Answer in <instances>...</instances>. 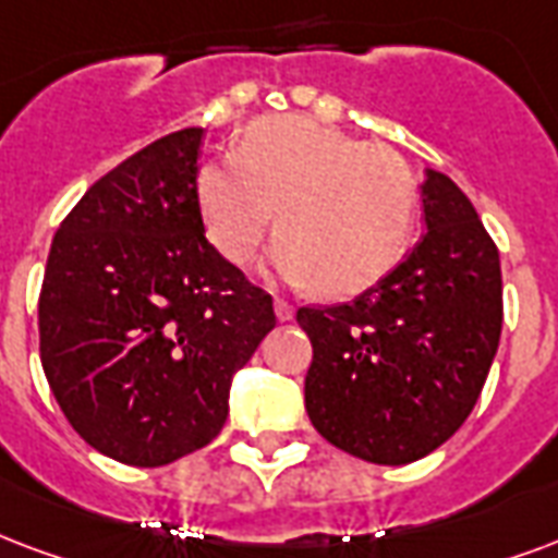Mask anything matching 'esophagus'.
<instances>
[{"label":"esophagus","instance_id":"1","mask_svg":"<svg viewBox=\"0 0 558 558\" xmlns=\"http://www.w3.org/2000/svg\"><path fill=\"white\" fill-rule=\"evenodd\" d=\"M275 316H278L280 322H290L292 316H295V307H292L290 301L278 299V301H275Z\"/></svg>","mask_w":558,"mask_h":558}]
</instances>
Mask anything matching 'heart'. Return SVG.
Instances as JSON below:
<instances>
[{
  "instance_id": "heart-1",
  "label": "heart",
  "mask_w": 558,
  "mask_h": 558,
  "mask_svg": "<svg viewBox=\"0 0 558 558\" xmlns=\"http://www.w3.org/2000/svg\"><path fill=\"white\" fill-rule=\"evenodd\" d=\"M195 197L206 236L230 263L254 257L278 209L283 233L268 268L331 295L384 278L416 221V177L402 153L299 114L263 118L230 159L201 165Z\"/></svg>"
}]
</instances>
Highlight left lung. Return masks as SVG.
Segmentation results:
<instances>
[{"label":"left lung","instance_id":"8db88e82","mask_svg":"<svg viewBox=\"0 0 558 558\" xmlns=\"http://www.w3.org/2000/svg\"><path fill=\"white\" fill-rule=\"evenodd\" d=\"M426 233L349 304L301 307L313 342L307 416L328 444L373 464H411L476 405L502 331L497 245L468 195L426 168Z\"/></svg>","mask_w":558,"mask_h":558}]
</instances>
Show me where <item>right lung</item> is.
<instances>
[{
    "label": "right lung",
    "mask_w": 558,
    "mask_h": 558,
    "mask_svg": "<svg viewBox=\"0 0 558 558\" xmlns=\"http://www.w3.org/2000/svg\"><path fill=\"white\" fill-rule=\"evenodd\" d=\"M201 126L100 177L52 239L40 363L85 444L162 468L225 428L233 375L271 328V295L204 236Z\"/></svg>",
    "instance_id": "right-lung-1"
}]
</instances>
